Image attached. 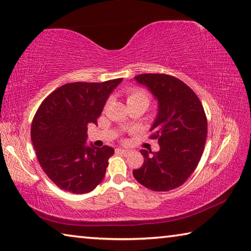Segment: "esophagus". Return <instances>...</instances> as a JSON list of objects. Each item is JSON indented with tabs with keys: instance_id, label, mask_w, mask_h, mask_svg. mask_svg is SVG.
Listing matches in <instances>:
<instances>
[{
	"instance_id": "34e87169",
	"label": "esophagus",
	"mask_w": 251,
	"mask_h": 251,
	"mask_svg": "<svg viewBox=\"0 0 251 251\" xmlns=\"http://www.w3.org/2000/svg\"><path fill=\"white\" fill-rule=\"evenodd\" d=\"M117 153H121V154H128L129 153V150H126V149H122V148H118L116 150Z\"/></svg>"
}]
</instances>
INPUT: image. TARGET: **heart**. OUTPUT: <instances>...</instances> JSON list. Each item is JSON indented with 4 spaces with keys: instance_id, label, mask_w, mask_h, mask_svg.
<instances>
[{
    "instance_id": "1",
    "label": "heart",
    "mask_w": 251,
    "mask_h": 251,
    "mask_svg": "<svg viewBox=\"0 0 251 251\" xmlns=\"http://www.w3.org/2000/svg\"><path fill=\"white\" fill-rule=\"evenodd\" d=\"M137 102H144L146 104H149L148 94L146 93L145 91L139 90V89L130 90L128 94H127V104L137 103Z\"/></svg>"
}]
</instances>
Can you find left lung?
<instances>
[{
    "mask_svg": "<svg viewBox=\"0 0 251 251\" xmlns=\"http://www.w3.org/2000/svg\"><path fill=\"white\" fill-rule=\"evenodd\" d=\"M158 101L150 138L157 152L140 150L143 166L133 171L140 184L152 191H170L184 183L198 167L207 135V120L198 95L184 82L162 74L135 76Z\"/></svg>",
    "mask_w": 251,
    "mask_h": 251,
    "instance_id": "1",
    "label": "left lung"
}]
</instances>
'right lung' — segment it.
Masks as SVG:
<instances>
[{"instance_id":"1","label":"right lung","mask_w":251,"mask_h":251,"mask_svg":"<svg viewBox=\"0 0 251 251\" xmlns=\"http://www.w3.org/2000/svg\"><path fill=\"white\" fill-rule=\"evenodd\" d=\"M122 81L67 83L40 104L30 137L40 166L58 188L83 194L102 182L114 149L86 145L88 125L97 124L106 100Z\"/></svg>"}]
</instances>
